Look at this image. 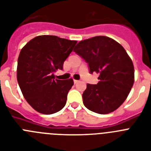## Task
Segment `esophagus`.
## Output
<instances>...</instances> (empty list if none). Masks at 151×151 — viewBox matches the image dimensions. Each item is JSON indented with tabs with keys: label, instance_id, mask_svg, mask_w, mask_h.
I'll use <instances>...</instances> for the list:
<instances>
[{
	"label": "esophagus",
	"instance_id": "esophagus-1",
	"mask_svg": "<svg viewBox=\"0 0 151 151\" xmlns=\"http://www.w3.org/2000/svg\"><path fill=\"white\" fill-rule=\"evenodd\" d=\"M73 81H74V83H75V84L78 83V82H79V81H78V80H76V79H74V80H73Z\"/></svg>",
	"mask_w": 151,
	"mask_h": 151
}]
</instances>
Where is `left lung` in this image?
<instances>
[{"instance_id":"obj_1","label":"left lung","mask_w":151,"mask_h":151,"mask_svg":"<svg viewBox=\"0 0 151 151\" xmlns=\"http://www.w3.org/2000/svg\"><path fill=\"white\" fill-rule=\"evenodd\" d=\"M88 63L91 74L99 73L97 85L87 84L83 104L99 114L114 111L125 101L134 84L132 61L123 47L106 36L78 42L73 50Z\"/></svg>"}]
</instances>
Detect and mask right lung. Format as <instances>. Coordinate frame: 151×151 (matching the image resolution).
Wrapping results in <instances>:
<instances>
[{"mask_svg": "<svg viewBox=\"0 0 151 151\" xmlns=\"http://www.w3.org/2000/svg\"><path fill=\"white\" fill-rule=\"evenodd\" d=\"M76 41L55 35L37 36L21 50L17 64V81L31 106L42 114H53L65 106L74 82L72 78L55 79L54 73L63 69Z\"/></svg>", "mask_w": 151, "mask_h": 151, "instance_id": "add662e5", "label": "right lung"}]
</instances>
